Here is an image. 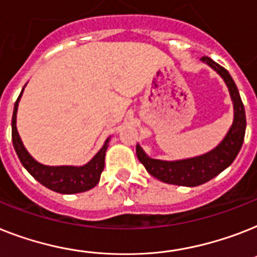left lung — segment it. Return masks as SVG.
<instances>
[{
	"label": "left lung",
	"mask_w": 257,
	"mask_h": 257,
	"mask_svg": "<svg viewBox=\"0 0 257 257\" xmlns=\"http://www.w3.org/2000/svg\"><path fill=\"white\" fill-rule=\"evenodd\" d=\"M202 60L210 67L214 68L222 76L223 80L226 81L233 104V122L230 131L227 132L226 137L215 149L198 157L179 160V161L154 160L147 156L143 148L137 144L136 153H137L139 161L145 166L150 176L156 177L165 183L193 187L207 182L232 164L243 145L247 121H245L243 101L240 99L236 84L231 78V75L228 74V71L214 62L211 58L203 56Z\"/></svg>",
	"instance_id": "obj_1"
}]
</instances>
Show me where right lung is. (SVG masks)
<instances>
[{
  "label": "right lung",
  "instance_id": "1",
  "mask_svg": "<svg viewBox=\"0 0 257 257\" xmlns=\"http://www.w3.org/2000/svg\"><path fill=\"white\" fill-rule=\"evenodd\" d=\"M22 92L24 89L21 91L14 104L13 118H12V140H13V147L21 164L24 165L27 172L39 183L56 193L76 194L95 187L99 183L100 176L104 169V160H105V152L109 143V137L103 148L96 153L95 157L83 166H46V165L39 164L29 154L17 131V110H18V101L22 96Z\"/></svg>",
  "mask_w": 257,
  "mask_h": 257
}]
</instances>
